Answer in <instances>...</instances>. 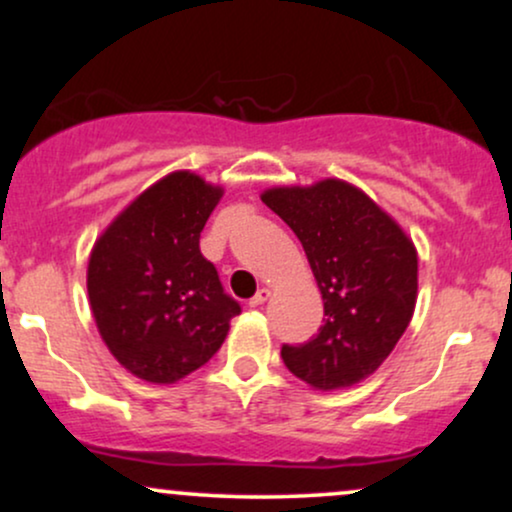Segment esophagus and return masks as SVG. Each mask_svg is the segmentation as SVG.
<instances>
[{
	"instance_id": "obj_1",
	"label": "esophagus",
	"mask_w": 512,
	"mask_h": 512,
	"mask_svg": "<svg viewBox=\"0 0 512 512\" xmlns=\"http://www.w3.org/2000/svg\"><path fill=\"white\" fill-rule=\"evenodd\" d=\"M269 298V289H260L250 298V308H260V305Z\"/></svg>"
}]
</instances>
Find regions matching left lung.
<instances>
[{
  "label": "left lung",
  "instance_id": "obj_1",
  "mask_svg": "<svg viewBox=\"0 0 512 512\" xmlns=\"http://www.w3.org/2000/svg\"><path fill=\"white\" fill-rule=\"evenodd\" d=\"M262 202L303 243L325 301L315 337L281 346L286 368L317 390L361 383L390 356L414 315V243L373 199L342 180L274 187Z\"/></svg>",
  "mask_w": 512,
  "mask_h": 512
}]
</instances>
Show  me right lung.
Wrapping results in <instances>:
<instances>
[{"label":"right lung","mask_w":512,"mask_h":512,"mask_svg":"<svg viewBox=\"0 0 512 512\" xmlns=\"http://www.w3.org/2000/svg\"><path fill=\"white\" fill-rule=\"evenodd\" d=\"M221 199L199 175L170 173L142 192L88 260V301L110 354L146 383H175L221 349L240 303L199 250Z\"/></svg>","instance_id":"add662e5"}]
</instances>
